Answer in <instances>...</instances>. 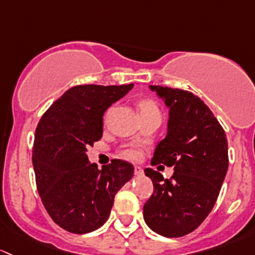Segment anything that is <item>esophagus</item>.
<instances>
[{
    "instance_id": "obj_1",
    "label": "esophagus",
    "mask_w": 255,
    "mask_h": 255,
    "mask_svg": "<svg viewBox=\"0 0 255 255\" xmlns=\"http://www.w3.org/2000/svg\"><path fill=\"white\" fill-rule=\"evenodd\" d=\"M133 173H135V175H138V177H140V175H143V169L141 167L136 166L135 170H133Z\"/></svg>"
}]
</instances>
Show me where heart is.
<instances>
[{
	"label": "heart",
	"instance_id": "b5f03b06",
	"mask_svg": "<svg viewBox=\"0 0 255 255\" xmlns=\"http://www.w3.org/2000/svg\"><path fill=\"white\" fill-rule=\"evenodd\" d=\"M140 109H141V112H143V110H151V109H157V108L151 101H143V102H141ZM124 154L130 159H136L138 157L137 151H135V149H127V151L124 152Z\"/></svg>",
	"mask_w": 255,
	"mask_h": 255
}]
</instances>
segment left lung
Here are the masks:
<instances>
[{
    "label": "left lung",
    "instance_id": "1",
    "mask_svg": "<svg viewBox=\"0 0 255 255\" xmlns=\"http://www.w3.org/2000/svg\"><path fill=\"white\" fill-rule=\"evenodd\" d=\"M164 102L167 136L154 149L152 163L174 168L170 179L146 168L153 194L143 206L147 226L164 237L193 232L211 212L228 168L226 133L209 107L190 92L148 86Z\"/></svg>",
    "mask_w": 255,
    "mask_h": 255
}]
</instances>
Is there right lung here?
<instances>
[{"instance_id": "1", "label": "right lung", "mask_w": 255, "mask_h": 255, "mask_svg": "<svg viewBox=\"0 0 255 255\" xmlns=\"http://www.w3.org/2000/svg\"><path fill=\"white\" fill-rule=\"evenodd\" d=\"M133 85L76 86L43 115L35 130L33 167L39 195L55 224L83 235L108 220L114 196L133 166L113 159L101 170L87 148L103 136V117Z\"/></svg>"}]
</instances>
